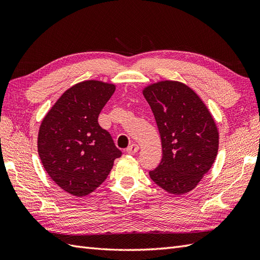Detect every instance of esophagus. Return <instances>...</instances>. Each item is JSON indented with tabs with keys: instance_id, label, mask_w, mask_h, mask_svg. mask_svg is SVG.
Segmentation results:
<instances>
[{
	"instance_id": "obj_1",
	"label": "esophagus",
	"mask_w": 260,
	"mask_h": 260,
	"mask_svg": "<svg viewBox=\"0 0 260 260\" xmlns=\"http://www.w3.org/2000/svg\"><path fill=\"white\" fill-rule=\"evenodd\" d=\"M138 151H139V145L138 144H131L127 147V149H125V152H127L130 155L136 154Z\"/></svg>"
}]
</instances>
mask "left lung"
Wrapping results in <instances>:
<instances>
[{"label": "left lung", "instance_id": "8db88e82", "mask_svg": "<svg viewBox=\"0 0 260 260\" xmlns=\"http://www.w3.org/2000/svg\"><path fill=\"white\" fill-rule=\"evenodd\" d=\"M143 95L152 108L162 148L161 161L149 177L168 193L190 192L216 159L219 132L214 118L198 94L182 82L149 84Z\"/></svg>", "mask_w": 260, "mask_h": 260}]
</instances>
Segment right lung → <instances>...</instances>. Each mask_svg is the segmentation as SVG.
I'll list each match as a JSON object with an SVG mask.
<instances>
[{
    "label": "right lung",
    "instance_id": "add662e5",
    "mask_svg": "<svg viewBox=\"0 0 260 260\" xmlns=\"http://www.w3.org/2000/svg\"><path fill=\"white\" fill-rule=\"evenodd\" d=\"M116 85L99 80L77 83L62 93L43 118L38 153L44 169L62 190L77 198L104 182L121 156L99 115Z\"/></svg>",
    "mask_w": 260,
    "mask_h": 260
}]
</instances>
